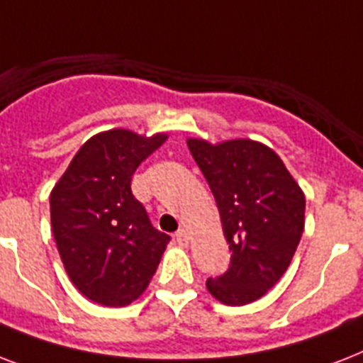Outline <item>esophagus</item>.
Here are the masks:
<instances>
[{
    "label": "esophagus",
    "mask_w": 363,
    "mask_h": 363,
    "mask_svg": "<svg viewBox=\"0 0 363 363\" xmlns=\"http://www.w3.org/2000/svg\"><path fill=\"white\" fill-rule=\"evenodd\" d=\"M175 239H177V242H179V245H182V247H186L188 241H190L186 230H179V232H177V235H175Z\"/></svg>",
    "instance_id": "obj_1"
}]
</instances>
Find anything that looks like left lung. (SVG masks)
Here are the masks:
<instances>
[{
    "label": "left lung",
    "mask_w": 363,
    "mask_h": 363,
    "mask_svg": "<svg viewBox=\"0 0 363 363\" xmlns=\"http://www.w3.org/2000/svg\"><path fill=\"white\" fill-rule=\"evenodd\" d=\"M209 182L232 259L207 290L226 305H247L284 275L305 226V196L269 147L250 139L211 145L188 139Z\"/></svg>",
    "instance_id": "left-lung-1"
}]
</instances>
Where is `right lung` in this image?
<instances>
[{
	"mask_svg": "<svg viewBox=\"0 0 363 363\" xmlns=\"http://www.w3.org/2000/svg\"><path fill=\"white\" fill-rule=\"evenodd\" d=\"M165 139L130 130L98 133L52 188L50 222L60 258L77 290L96 303L124 307L139 298L169 242L131 194L135 169Z\"/></svg>",
	"mask_w": 363,
	"mask_h": 363,
	"instance_id": "obj_1",
	"label": "right lung"
}]
</instances>
